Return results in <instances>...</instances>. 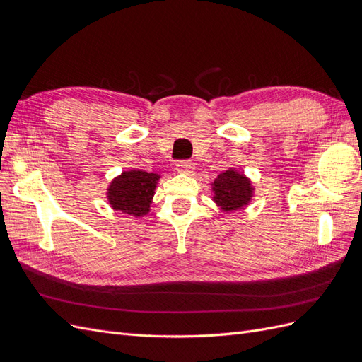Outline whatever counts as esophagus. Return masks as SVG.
<instances>
[{
  "instance_id": "34e87169",
  "label": "esophagus",
  "mask_w": 362,
  "mask_h": 362,
  "mask_svg": "<svg viewBox=\"0 0 362 362\" xmlns=\"http://www.w3.org/2000/svg\"><path fill=\"white\" fill-rule=\"evenodd\" d=\"M194 169V164L189 160H182L177 163V170L181 173H192Z\"/></svg>"
}]
</instances>
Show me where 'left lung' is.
Here are the masks:
<instances>
[{"mask_svg": "<svg viewBox=\"0 0 362 362\" xmlns=\"http://www.w3.org/2000/svg\"><path fill=\"white\" fill-rule=\"evenodd\" d=\"M214 201L221 205L225 211H234L246 205L252 196V187L249 181L238 175L235 170L229 169L221 173L214 181Z\"/></svg>", "mask_w": 362, "mask_h": 362, "instance_id": "left-lung-1", "label": "left lung"}]
</instances>
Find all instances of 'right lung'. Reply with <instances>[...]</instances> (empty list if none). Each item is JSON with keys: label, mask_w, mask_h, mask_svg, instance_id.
Instances as JSON below:
<instances>
[{"label": "right lung", "mask_w": 362, "mask_h": 362, "mask_svg": "<svg viewBox=\"0 0 362 362\" xmlns=\"http://www.w3.org/2000/svg\"><path fill=\"white\" fill-rule=\"evenodd\" d=\"M158 178V175L144 170L124 172L108 189L112 206L131 216L145 214L149 210Z\"/></svg>", "instance_id": "right-lung-1"}]
</instances>
